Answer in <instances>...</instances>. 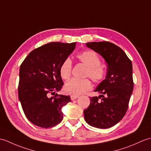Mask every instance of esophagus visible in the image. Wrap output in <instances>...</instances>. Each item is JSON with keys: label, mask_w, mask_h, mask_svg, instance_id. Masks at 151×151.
<instances>
[{"label": "esophagus", "mask_w": 151, "mask_h": 151, "mask_svg": "<svg viewBox=\"0 0 151 151\" xmlns=\"http://www.w3.org/2000/svg\"><path fill=\"white\" fill-rule=\"evenodd\" d=\"M78 96H74V95H71V100H75L76 99H78Z\"/></svg>", "instance_id": "esophagus-1"}]
</instances>
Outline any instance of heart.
<instances>
[{
  "mask_svg": "<svg viewBox=\"0 0 151 151\" xmlns=\"http://www.w3.org/2000/svg\"><path fill=\"white\" fill-rule=\"evenodd\" d=\"M78 60L87 66L85 76H89L93 82L99 83L105 78L106 71L101 65V60L97 53L93 51H86L76 56ZM72 62L71 59L66 58L60 66L59 73L61 78L68 80L71 75ZM92 87V84L88 78H72L64 86V91L69 94L78 96L88 91Z\"/></svg>",
  "mask_w": 151,
  "mask_h": 151,
  "instance_id": "obj_1",
  "label": "heart"
}]
</instances>
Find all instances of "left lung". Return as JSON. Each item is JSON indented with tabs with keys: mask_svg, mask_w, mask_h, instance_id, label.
<instances>
[{
	"mask_svg": "<svg viewBox=\"0 0 151 151\" xmlns=\"http://www.w3.org/2000/svg\"><path fill=\"white\" fill-rule=\"evenodd\" d=\"M86 44L105 59L107 71L106 79L94 90L101 94L91 98L89 106L83 111L84 118L93 127L110 128L118 124L127 111L134 87L132 62L120 47L109 42Z\"/></svg>",
	"mask_w": 151,
	"mask_h": 151,
	"instance_id": "left-lung-1",
	"label": "left lung"
}]
</instances>
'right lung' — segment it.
Returning a JSON list of instances; mask_svg holds the SVG:
<instances>
[{
	"mask_svg": "<svg viewBox=\"0 0 151 151\" xmlns=\"http://www.w3.org/2000/svg\"><path fill=\"white\" fill-rule=\"evenodd\" d=\"M75 46L76 42L46 44L30 52L20 65L19 99L33 124L50 128L62 120V107L71 99L56 93L64 85L59 68Z\"/></svg>",
	"mask_w": 151,
	"mask_h": 151,
	"instance_id": "add662e5",
	"label": "right lung"
}]
</instances>
